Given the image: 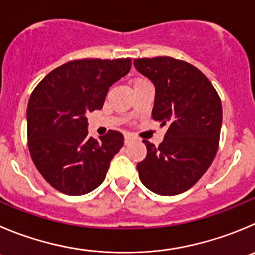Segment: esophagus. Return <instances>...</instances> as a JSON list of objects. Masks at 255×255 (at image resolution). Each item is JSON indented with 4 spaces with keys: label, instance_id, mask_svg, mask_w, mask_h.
I'll return each mask as SVG.
<instances>
[{
    "label": "esophagus",
    "instance_id": "esophagus-1",
    "mask_svg": "<svg viewBox=\"0 0 255 255\" xmlns=\"http://www.w3.org/2000/svg\"><path fill=\"white\" fill-rule=\"evenodd\" d=\"M133 139H134V137H133L132 134H129V133H126V134H125V143L126 144L130 143V142H132Z\"/></svg>",
    "mask_w": 255,
    "mask_h": 255
}]
</instances>
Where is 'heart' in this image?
<instances>
[{
	"mask_svg": "<svg viewBox=\"0 0 255 255\" xmlns=\"http://www.w3.org/2000/svg\"><path fill=\"white\" fill-rule=\"evenodd\" d=\"M138 82H141V80H138Z\"/></svg>",
	"mask_w": 255,
	"mask_h": 255,
	"instance_id": "1",
	"label": "heart"
}]
</instances>
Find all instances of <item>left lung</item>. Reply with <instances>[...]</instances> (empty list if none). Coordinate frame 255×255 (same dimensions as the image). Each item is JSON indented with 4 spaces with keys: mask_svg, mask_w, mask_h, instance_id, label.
Here are the masks:
<instances>
[{
    "mask_svg": "<svg viewBox=\"0 0 255 255\" xmlns=\"http://www.w3.org/2000/svg\"><path fill=\"white\" fill-rule=\"evenodd\" d=\"M134 68L154 85L152 118L167 132L158 147L144 139L147 156L137 163L152 192L187 191L208 171L220 139L223 107L215 88L197 68L170 56L134 59Z\"/></svg>",
    "mask_w": 255,
    "mask_h": 255,
    "instance_id": "left-lung-1",
    "label": "left lung"
}]
</instances>
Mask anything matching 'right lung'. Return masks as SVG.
<instances>
[{
	"instance_id": "right-lung-1",
	"label": "right lung",
	"mask_w": 255,
	"mask_h": 255,
	"mask_svg": "<svg viewBox=\"0 0 255 255\" xmlns=\"http://www.w3.org/2000/svg\"><path fill=\"white\" fill-rule=\"evenodd\" d=\"M130 59H82L50 71L28 99L27 141L37 171L70 196L93 191L123 147L118 130L88 135L87 113L103 108L107 93L130 70Z\"/></svg>"
}]
</instances>
